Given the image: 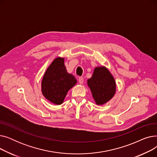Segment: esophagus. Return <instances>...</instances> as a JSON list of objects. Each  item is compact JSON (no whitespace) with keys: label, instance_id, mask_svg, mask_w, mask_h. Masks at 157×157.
Masks as SVG:
<instances>
[{"label":"esophagus","instance_id":"34e87169","mask_svg":"<svg viewBox=\"0 0 157 157\" xmlns=\"http://www.w3.org/2000/svg\"><path fill=\"white\" fill-rule=\"evenodd\" d=\"M78 80H79V83L80 84H83V83L84 79H83V77H79V79H78Z\"/></svg>","mask_w":157,"mask_h":157}]
</instances>
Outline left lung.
<instances>
[{"instance_id": "obj_1", "label": "left lung", "mask_w": 157, "mask_h": 157, "mask_svg": "<svg viewBox=\"0 0 157 157\" xmlns=\"http://www.w3.org/2000/svg\"><path fill=\"white\" fill-rule=\"evenodd\" d=\"M87 82L98 105L106 103L115 94L116 83L114 79L108 69L104 67H96L92 78Z\"/></svg>"}]
</instances>
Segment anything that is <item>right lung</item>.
Returning a JSON list of instances; mask_svg holds the SVG:
<instances>
[{"instance_id":"1","label":"right lung","mask_w":157,"mask_h":157,"mask_svg":"<svg viewBox=\"0 0 157 157\" xmlns=\"http://www.w3.org/2000/svg\"><path fill=\"white\" fill-rule=\"evenodd\" d=\"M77 83L74 76L69 74L64 65L63 58H56L47 69L43 81L42 92L48 101L60 105L69 90Z\"/></svg>"}]
</instances>
